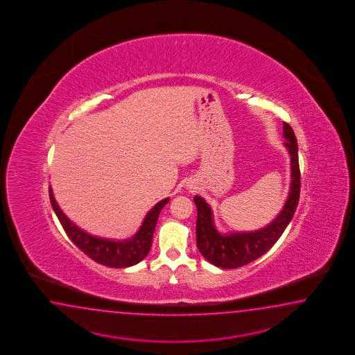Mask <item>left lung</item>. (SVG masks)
<instances>
[{
  "label": "left lung",
  "instance_id": "left-lung-1",
  "mask_svg": "<svg viewBox=\"0 0 355 355\" xmlns=\"http://www.w3.org/2000/svg\"><path fill=\"white\" fill-rule=\"evenodd\" d=\"M284 137L291 160V187L284 209L273 222L262 230L254 232H238L222 234L216 230L213 222V213L208 202L202 196L195 195L198 209L196 218V245L204 258L220 268H236L256 261L263 256L278 238L282 236L286 227L291 222L300 199L301 178H300L299 147L291 125L284 122Z\"/></svg>",
  "mask_w": 355,
  "mask_h": 355
}]
</instances>
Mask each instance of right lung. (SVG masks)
Listing matches in <instances>:
<instances>
[{"instance_id":"right-lung-1","label":"right lung","mask_w":355,"mask_h":355,"mask_svg":"<svg viewBox=\"0 0 355 355\" xmlns=\"http://www.w3.org/2000/svg\"><path fill=\"white\" fill-rule=\"evenodd\" d=\"M49 198L51 207L55 211L56 216L60 224L63 225L67 236L70 241L77 245L79 250L91 257L98 263L103 264L112 268H125L133 264L139 263L146 257L153 244V232L156 223L160 216L162 208L170 202L166 198L157 202L148 213L145 220L139 227V232L127 241H112L99 236H92L87 232L80 230L74 223L70 222L68 216L64 214L62 209L59 208L55 198L53 195V189L49 187Z\"/></svg>"}]
</instances>
